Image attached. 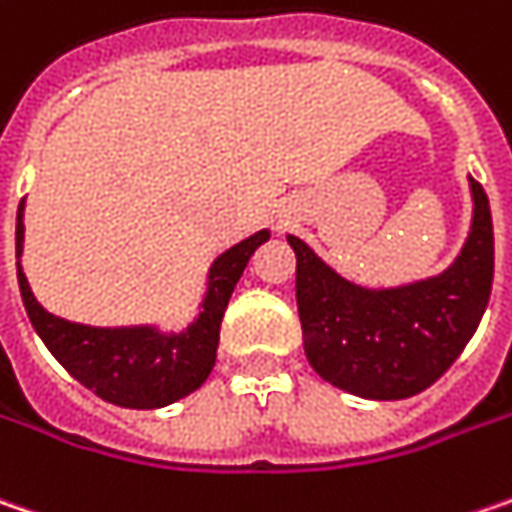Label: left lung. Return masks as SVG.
Masks as SVG:
<instances>
[{"label":"left lung","mask_w":512,"mask_h":512,"mask_svg":"<svg viewBox=\"0 0 512 512\" xmlns=\"http://www.w3.org/2000/svg\"><path fill=\"white\" fill-rule=\"evenodd\" d=\"M473 187V230L441 276L392 291L340 279L308 244L296 253V308L314 371L331 386L371 400L423 392L458 360L484 317L493 288V216L484 187Z\"/></svg>","instance_id":"8db88e82"}]
</instances>
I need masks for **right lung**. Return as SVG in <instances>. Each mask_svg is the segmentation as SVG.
Segmentation results:
<instances>
[{"instance_id": "right-lung-1", "label": "right lung", "mask_w": 512, "mask_h": 512, "mask_svg": "<svg viewBox=\"0 0 512 512\" xmlns=\"http://www.w3.org/2000/svg\"><path fill=\"white\" fill-rule=\"evenodd\" d=\"M22 204L16 213V259L22 253ZM270 239L268 230L253 233L242 244L221 253L210 268V288L204 311L184 334H158L152 328H89L65 322L39 305L28 279L16 262L19 294L28 320L42 343L97 397L126 409H158L195 392L216 366L218 328L230 294L259 244Z\"/></svg>"}]
</instances>
